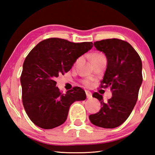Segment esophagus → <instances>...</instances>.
<instances>
[{
  "mask_svg": "<svg viewBox=\"0 0 155 155\" xmlns=\"http://www.w3.org/2000/svg\"><path fill=\"white\" fill-rule=\"evenodd\" d=\"M85 93H86V96H87V98H91V97H92V94L90 92V91H85Z\"/></svg>",
  "mask_w": 155,
  "mask_h": 155,
  "instance_id": "obj_1",
  "label": "esophagus"
}]
</instances>
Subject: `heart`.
<instances>
[{"label": "heart", "instance_id": "b5f03b06", "mask_svg": "<svg viewBox=\"0 0 155 155\" xmlns=\"http://www.w3.org/2000/svg\"><path fill=\"white\" fill-rule=\"evenodd\" d=\"M102 55H103V54H101V53H95V54H93L92 57H91V59H92V58H94V57H100V56H102ZM83 83H84V84H85V85H86L87 86H89V85H91V82H90V81H89V80H85V81H83Z\"/></svg>", "mask_w": 155, "mask_h": 155}]
</instances>
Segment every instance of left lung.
<instances>
[{
  "instance_id": "8db88e82",
  "label": "left lung",
  "mask_w": 155,
  "mask_h": 155,
  "mask_svg": "<svg viewBox=\"0 0 155 155\" xmlns=\"http://www.w3.org/2000/svg\"><path fill=\"white\" fill-rule=\"evenodd\" d=\"M94 46L107 57V65L101 87H111L112 97L104 102L98 93L92 96L101 102L102 107L89 118L93 124L114 128L123 124L129 116L137 101L142 83V63L129 43L118 39L97 41Z\"/></svg>"
}]
</instances>
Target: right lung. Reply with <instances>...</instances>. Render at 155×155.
Wrapping results in <instances>:
<instances>
[{
  "instance_id": "right-lung-1",
  "label": "right lung",
  "mask_w": 155,
  "mask_h": 155,
  "mask_svg": "<svg viewBox=\"0 0 155 155\" xmlns=\"http://www.w3.org/2000/svg\"><path fill=\"white\" fill-rule=\"evenodd\" d=\"M92 47V42L49 38L40 41L28 53L20 77L22 103L36 126L44 129L59 127L66 120L71 104L85 100L82 88L75 87L62 94L54 80L69 71L78 57Z\"/></svg>"
}]
</instances>
